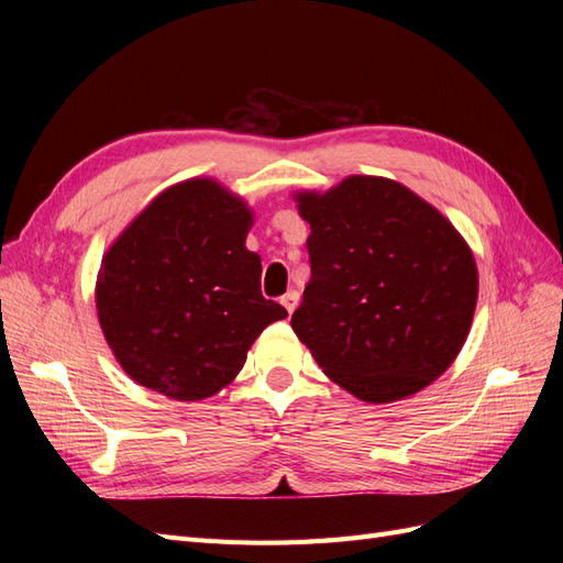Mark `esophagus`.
I'll return each instance as SVG.
<instances>
[{
  "mask_svg": "<svg viewBox=\"0 0 563 563\" xmlns=\"http://www.w3.org/2000/svg\"><path fill=\"white\" fill-rule=\"evenodd\" d=\"M298 300H300L298 291H288V294L282 296V305H284L288 314H294V310L298 308Z\"/></svg>",
  "mask_w": 563,
  "mask_h": 563,
  "instance_id": "obj_1",
  "label": "esophagus"
}]
</instances>
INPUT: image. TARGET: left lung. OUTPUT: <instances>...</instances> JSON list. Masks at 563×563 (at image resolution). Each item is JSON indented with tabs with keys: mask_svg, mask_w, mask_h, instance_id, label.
I'll list each match as a JSON object with an SVG mask.
<instances>
[{
	"mask_svg": "<svg viewBox=\"0 0 563 563\" xmlns=\"http://www.w3.org/2000/svg\"><path fill=\"white\" fill-rule=\"evenodd\" d=\"M312 277L291 327L327 376L368 404L411 397L463 350L479 294L472 249L406 185L350 176L294 195Z\"/></svg>",
	"mask_w": 563,
	"mask_h": 563,
	"instance_id": "8db88e82",
	"label": "left lung"
}]
</instances>
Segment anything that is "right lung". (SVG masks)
Instances as JSON below:
<instances>
[{
	"mask_svg": "<svg viewBox=\"0 0 563 563\" xmlns=\"http://www.w3.org/2000/svg\"><path fill=\"white\" fill-rule=\"evenodd\" d=\"M249 203L213 178L166 187L103 255L96 310L126 376L176 401L230 385L286 310L261 294Z\"/></svg>",
	"mask_w": 563,
	"mask_h": 563,
	"instance_id": "right-lung-1",
	"label": "right lung"
}]
</instances>
